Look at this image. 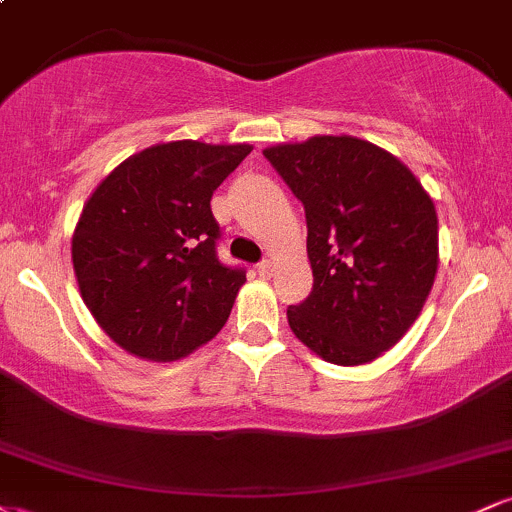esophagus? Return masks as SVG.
Returning <instances> with one entry per match:
<instances>
[{"mask_svg": "<svg viewBox=\"0 0 512 512\" xmlns=\"http://www.w3.org/2000/svg\"><path fill=\"white\" fill-rule=\"evenodd\" d=\"M257 274L262 276V279H269V276L274 274V262L272 260H262L257 264Z\"/></svg>", "mask_w": 512, "mask_h": 512, "instance_id": "34e87169", "label": "esophagus"}]
</instances>
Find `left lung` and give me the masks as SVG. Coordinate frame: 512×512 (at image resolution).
Returning <instances> with one entry per match:
<instances>
[{"label":"left lung","mask_w":512,"mask_h":512,"mask_svg":"<svg viewBox=\"0 0 512 512\" xmlns=\"http://www.w3.org/2000/svg\"><path fill=\"white\" fill-rule=\"evenodd\" d=\"M303 202L313 291L286 317L305 346L361 366L395 346L438 272V216L414 173L356 137L264 149Z\"/></svg>","instance_id":"8db88e82"}]
</instances>
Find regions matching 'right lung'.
<instances>
[{"instance_id": "obj_1", "label": "right lung", "mask_w": 512, "mask_h": 512, "mask_svg": "<svg viewBox=\"0 0 512 512\" xmlns=\"http://www.w3.org/2000/svg\"><path fill=\"white\" fill-rule=\"evenodd\" d=\"M250 144H156L122 161L88 197L72 238L81 298L117 346L178 361L216 337L243 267L216 255L211 195Z\"/></svg>"}]
</instances>
